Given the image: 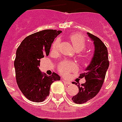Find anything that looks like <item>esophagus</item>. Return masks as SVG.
I'll use <instances>...</instances> for the list:
<instances>
[{"label":"esophagus","mask_w":122,"mask_h":122,"mask_svg":"<svg viewBox=\"0 0 122 122\" xmlns=\"http://www.w3.org/2000/svg\"><path fill=\"white\" fill-rule=\"evenodd\" d=\"M63 82H64V83H66V84H67V85H70V84H71L70 81H68V80H66V79H64V78H63Z\"/></svg>","instance_id":"1"}]
</instances>
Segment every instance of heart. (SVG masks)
I'll list each match as a JSON object with an SVG mask.
<instances>
[{"label": "heart", "mask_w": 122, "mask_h": 122, "mask_svg": "<svg viewBox=\"0 0 122 122\" xmlns=\"http://www.w3.org/2000/svg\"><path fill=\"white\" fill-rule=\"evenodd\" d=\"M70 41L72 43L73 46L74 47L75 49L77 52H81L84 50L86 46L85 40L84 37L79 33H73L70 36ZM61 41L59 39L56 40L52 46V50L54 52L57 51L59 50L60 46ZM58 71L60 73H61L65 76L68 75L69 73L74 71L77 69L76 64L73 61H61L57 66Z\"/></svg>", "instance_id": "1"}]
</instances>
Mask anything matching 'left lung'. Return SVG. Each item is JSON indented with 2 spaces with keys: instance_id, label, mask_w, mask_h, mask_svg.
Segmentation results:
<instances>
[{
  "instance_id": "8db88e82",
  "label": "left lung",
  "mask_w": 122,
  "mask_h": 122,
  "mask_svg": "<svg viewBox=\"0 0 122 122\" xmlns=\"http://www.w3.org/2000/svg\"><path fill=\"white\" fill-rule=\"evenodd\" d=\"M89 37L94 41L95 51L90 65L85 73L80 75L79 78H84L85 82L80 85L79 83L73 82L78 87V93L72 97L76 104L85 103L96 96L101 89L106 73L109 67L108 49L98 37L87 32Z\"/></svg>"
}]
</instances>
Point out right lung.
Returning <instances> with one entry per match:
<instances>
[{
  "mask_svg": "<svg viewBox=\"0 0 122 122\" xmlns=\"http://www.w3.org/2000/svg\"><path fill=\"white\" fill-rule=\"evenodd\" d=\"M60 30H44L26 37L16 51L14 65L16 81L20 91L31 101L43 102L49 96L51 85L60 76L53 72L51 76L39 70L41 58L49 55L54 39Z\"/></svg>",
  "mask_w": 122,
  "mask_h": 122,
  "instance_id": "add662e5",
  "label": "right lung"
}]
</instances>
